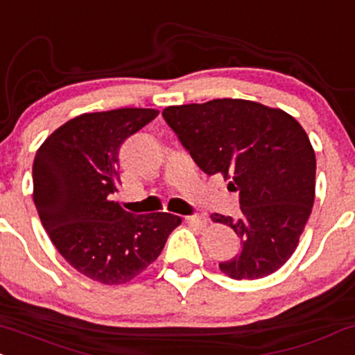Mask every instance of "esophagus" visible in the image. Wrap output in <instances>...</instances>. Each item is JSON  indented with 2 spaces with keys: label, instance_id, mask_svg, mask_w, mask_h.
I'll list each match as a JSON object with an SVG mask.
<instances>
[{
  "label": "esophagus",
  "instance_id": "obj_1",
  "mask_svg": "<svg viewBox=\"0 0 355 355\" xmlns=\"http://www.w3.org/2000/svg\"><path fill=\"white\" fill-rule=\"evenodd\" d=\"M185 222L189 225H192V227H197V229H204L207 227V219H205L204 216H192V217H187Z\"/></svg>",
  "mask_w": 355,
  "mask_h": 355
}]
</instances>
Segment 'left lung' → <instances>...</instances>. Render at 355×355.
I'll return each instance as SVG.
<instances>
[{"label": "left lung", "mask_w": 355, "mask_h": 355, "mask_svg": "<svg viewBox=\"0 0 355 355\" xmlns=\"http://www.w3.org/2000/svg\"><path fill=\"white\" fill-rule=\"evenodd\" d=\"M163 118L198 168L222 175L239 192V219L210 216L243 243L220 271L232 279L278 271L297 249L315 200L317 159L305 130L283 109L246 99L168 106Z\"/></svg>", "instance_id": "8db88e82"}]
</instances>
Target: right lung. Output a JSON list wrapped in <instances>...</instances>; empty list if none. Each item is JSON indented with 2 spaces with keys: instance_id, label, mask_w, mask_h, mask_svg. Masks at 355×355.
I'll list each match as a JSON object with an SVG mask.
<instances>
[{
  "instance_id": "add662e5",
  "label": "right lung",
  "mask_w": 355,
  "mask_h": 355,
  "mask_svg": "<svg viewBox=\"0 0 355 355\" xmlns=\"http://www.w3.org/2000/svg\"><path fill=\"white\" fill-rule=\"evenodd\" d=\"M159 114L121 107L85 112L57 128L33 159V202L50 241L73 270L103 285H123L158 258L182 219L133 216L118 190L119 148Z\"/></svg>"
}]
</instances>
